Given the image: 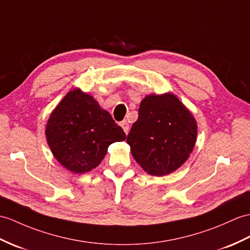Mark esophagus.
Segmentation results:
<instances>
[{"label": "esophagus", "mask_w": 250, "mask_h": 250, "mask_svg": "<svg viewBox=\"0 0 250 250\" xmlns=\"http://www.w3.org/2000/svg\"><path fill=\"white\" fill-rule=\"evenodd\" d=\"M120 125H121V127H123V129H124V131H125V134H127V133H129V130H130V125L127 124V121H126V120L121 121V123H120Z\"/></svg>", "instance_id": "1"}]
</instances>
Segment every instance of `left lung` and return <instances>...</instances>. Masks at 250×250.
I'll use <instances>...</instances> for the list:
<instances>
[{"label":"left lung","instance_id":"1","mask_svg":"<svg viewBox=\"0 0 250 250\" xmlns=\"http://www.w3.org/2000/svg\"><path fill=\"white\" fill-rule=\"evenodd\" d=\"M197 121L171 92L148 95L126 137L131 153L148 175L163 177L181 167L193 152Z\"/></svg>","mask_w":250,"mask_h":250}]
</instances>
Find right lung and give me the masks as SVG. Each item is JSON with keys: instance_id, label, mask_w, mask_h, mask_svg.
I'll return each instance as SVG.
<instances>
[{"instance_id": "right-lung-1", "label": "right lung", "mask_w": 250, "mask_h": 250, "mask_svg": "<svg viewBox=\"0 0 250 250\" xmlns=\"http://www.w3.org/2000/svg\"><path fill=\"white\" fill-rule=\"evenodd\" d=\"M44 132L56 161L73 173L95 169L109 145L126 137L111 114L78 87L68 91L52 111Z\"/></svg>"}]
</instances>
